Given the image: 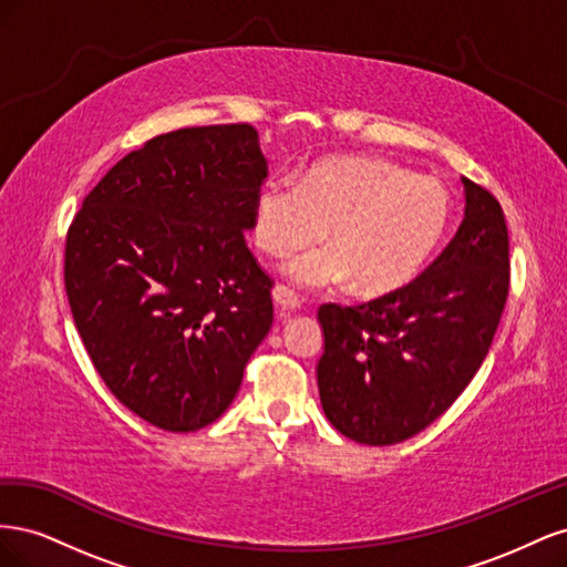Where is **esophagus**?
Instances as JSON below:
<instances>
[{
    "label": "esophagus",
    "instance_id": "obj_1",
    "mask_svg": "<svg viewBox=\"0 0 567 567\" xmlns=\"http://www.w3.org/2000/svg\"><path fill=\"white\" fill-rule=\"evenodd\" d=\"M271 296H274V302H277V307L281 312H296V310H300V298L293 293V290H288L286 286H277L271 290Z\"/></svg>",
    "mask_w": 567,
    "mask_h": 567
}]
</instances>
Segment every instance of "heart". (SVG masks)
I'll list each match as a JSON object with an SVG mask.
<instances>
[{"label": "heart", "mask_w": 567, "mask_h": 567, "mask_svg": "<svg viewBox=\"0 0 567 567\" xmlns=\"http://www.w3.org/2000/svg\"><path fill=\"white\" fill-rule=\"evenodd\" d=\"M454 196L433 177L388 158L336 156L300 182L271 179L255 198V244L286 257L323 236L331 246L300 255L288 277L305 288L350 284L362 298H388L414 284L447 241Z\"/></svg>", "instance_id": "obj_1"}]
</instances>
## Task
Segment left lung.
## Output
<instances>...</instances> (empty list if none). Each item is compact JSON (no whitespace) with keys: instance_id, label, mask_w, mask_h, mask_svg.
Segmentation results:
<instances>
[{"instance_id":"left-lung-1","label":"left lung","mask_w":567,"mask_h":567,"mask_svg":"<svg viewBox=\"0 0 567 567\" xmlns=\"http://www.w3.org/2000/svg\"><path fill=\"white\" fill-rule=\"evenodd\" d=\"M461 182V227L414 284L359 307H319L321 406L354 442L388 447L414 437L454 404L489 352L508 296V231L499 200Z\"/></svg>"}]
</instances>
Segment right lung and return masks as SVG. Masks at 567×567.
<instances>
[{
	"instance_id": "obj_1",
	"label": "right lung",
	"mask_w": 567,
	"mask_h": 567,
	"mask_svg": "<svg viewBox=\"0 0 567 567\" xmlns=\"http://www.w3.org/2000/svg\"><path fill=\"white\" fill-rule=\"evenodd\" d=\"M267 177L250 125L186 127L132 151L82 200L65 293L94 369L136 416L194 433L225 414L274 321L244 231Z\"/></svg>"
}]
</instances>
